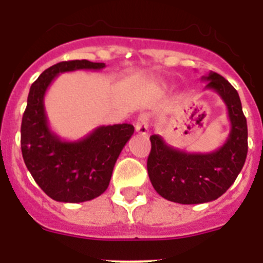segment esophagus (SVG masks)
<instances>
[{
  "instance_id": "34e87169",
  "label": "esophagus",
  "mask_w": 263,
  "mask_h": 263,
  "mask_svg": "<svg viewBox=\"0 0 263 263\" xmlns=\"http://www.w3.org/2000/svg\"><path fill=\"white\" fill-rule=\"evenodd\" d=\"M136 132L138 134H147L148 132V122H147V116L146 115H141L138 117V121H137L136 124Z\"/></svg>"
}]
</instances>
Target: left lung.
<instances>
[{
    "instance_id": "8db88e82",
    "label": "left lung",
    "mask_w": 263,
    "mask_h": 263,
    "mask_svg": "<svg viewBox=\"0 0 263 263\" xmlns=\"http://www.w3.org/2000/svg\"><path fill=\"white\" fill-rule=\"evenodd\" d=\"M201 80L225 103L231 132L221 147L212 153H187L167 145L158 134L150 137L152 152L147 173L155 191L179 204L216 200L234 183L248 154V125L237 90L228 80L211 71Z\"/></svg>"
}]
</instances>
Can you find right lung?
<instances>
[{
	"mask_svg": "<svg viewBox=\"0 0 263 263\" xmlns=\"http://www.w3.org/2000/svg\"><path fill=\"white\" fill-rule=\"evenodd\" d=\"M104 63L60 62L32 83L21 125V148L27 170L46 195L62 203H83L106 191L113 167L134 133L130 124L108 125L84 138L64 141L48 126L45 95L63 72L103 69Z\"/></svg>",
	"mask_w": 263,
	"mask_h": 263,
	"instance_id": "right-lung-1",
	"label": "right lung"
}]
</instances>
